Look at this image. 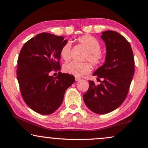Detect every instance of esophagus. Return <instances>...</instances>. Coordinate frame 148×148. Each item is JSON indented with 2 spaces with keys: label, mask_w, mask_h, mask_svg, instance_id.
<instances>
[{
  "label": "esophagus",
  "mask_w": 148,
  "mask_h": 148,
  "mask_svg": "<svg viewBox=\"0 0 148 148\" xmlns=\"http://www.w3.org/2000/svg\"><path fill=\"white\" fill-rule=\"evenodd\" d=\"M81 79V78H80V77H75V80H76V81L77 82V81H79V80H80Z\"/></svg>",
  "instance_id": "34e87169"
}]
</instances>
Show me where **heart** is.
Here are the masks:
<instances>
[{
	"mask_svg": "<svg viewBox=\"0 0 148 148\" xmlns=\"http://www.w3.org/2000/svg\"><path fill=\"white\" fill-rule=\"evenodd\" d=\"M77 42L87 51L85 60H88L94 66H98L103 62L104 54L101 50V45L96 38L91 35H84L79 37ZM71 44L67 42L60 51L61 58L64 61H68L71 58ZM63 71L66 73L74 75L76 77H81L91 72V66L87 62H71L64 65Z\"/></svg>",
	"mask_w": 148,
	"mask_h": 148,
	"instance_id": "1",
	"label": "heart"
}]
</instances>
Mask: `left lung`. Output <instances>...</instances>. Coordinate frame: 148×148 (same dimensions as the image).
Returning <instances> with one entry per match:
<instances>
[{"instance_id": "obj_1", "label": "left lung", "mask_w": 148, "mask_h": 148, "mask_svg": "<svg viewBox=\"0 0 148 148\" xmlns=\"http://www.w3.org/2000/svg\"><path fill=\"white\" fill-rule=\"evenodd\" d=\"M101 38L106 44V59L93 73L101 84L97 86L89 81V88L83 97L89 109L104 114L117 108L126 99L134 73V60L129 42L118 32L104 31Z\"/></svg>"}]
</instances>
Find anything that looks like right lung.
Returning <instances> with one entry per match:
<instances>
[{
	"mask_svg": "<svg viewBox=\"0 0 148 148\" xmlns=\"http://www.w3.org/2000/svg\"><path fill=\"white\" fill-rule=\"evenodd\" d=\"M64 37L42 32L23 45L17 59V77L25 103L38 114L49 115L59 108L66 90L75 82L74 76L59 71L60 51L67 42Z\"/></svg>",
	"mask_w": 148,
	"mask_h": 148,
	"instance_id": "add662e5",
	"label": "right lung"
}]
</instances>
